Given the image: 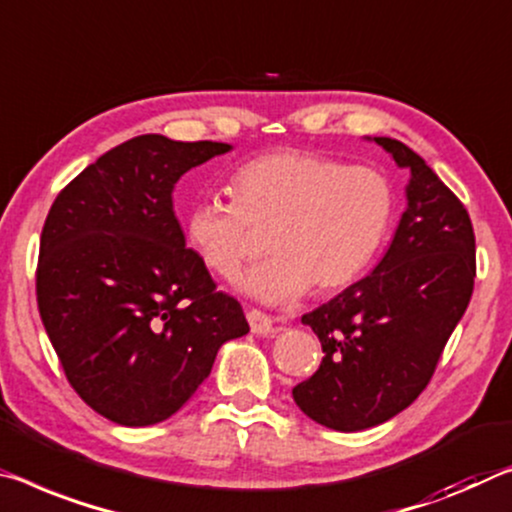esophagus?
<instances>
[{"mask_svg": "<svg viewBox=\"0 0 512 512\" xmlns=\"http://www.w3.org/2000/svg\"><path fill=\"white\" fill-rule=\"evenodd\" d=\"M248 323H250V330L255 332V335H271L275 330L273 328V319L266 312L262 310H248Z\"/></svg>", "mask_w": 512, "mask_h": 512, "instance_id": "esophagus-1", "label": "esophagus"}]
</instances>
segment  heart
I'll return each instance as SVG.
<instances>
[{
	"mask_svg": "<svg viewBox=\"0 0 512 512\" xmlns=\"http://www.w3.org/2000/svg\"><path fill=\"white\" fill-rule=\"evenodd\" d=\"M227 193L232 200L189 209L186 241L209 273L234 280L266 234L271 257L243 280L264 303L353 285L383 248L396 207L394 186L378 168L307 150L248 159L230 175Z\"/></svg>",
	"mask_w": 512,
	"mask_h": 512,
	"instance_id": "b5f03b06",
	"label": "heart"
}]
</instances>
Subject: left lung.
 Segmentation results:
<instances>
[{
    "mask_svg": "<svg viewBox=\"0 0 512 512\" xmlns=\"http://www.w3.org/2000/svg\"><path fill=\"white\" fill-rule=\"evenodd\" d=\"M376 143L410 168L408 209L376 269L303 316L323 360L291 392L307 417L342 433L383 424L424 392L476 278L465 205L408 145Z\"/></svg>",
    "mask_w": 512,
    "mask_h": 512,
    "instance_id": "8db88e82",
    "label": "left lung"
}]
</instances>
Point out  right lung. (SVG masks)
Returning a JSON list of instances; mask_svg holds the SVG:
<instances>
[{
    "mask_svg": "<svg viewBox=\"0 0 512 512\" xmlns=\"http://www.w3.org/2000/svg\"><path fill=\"white\" fill-rule=\"evenodd\" d=\"M230 150L143 134L61 189L40 234L38 312L68 383L97 415L150 426L175 415L227 339L250 330L184 246L175 182Z\"/></svg>",
    "mask_w": 512,
    "mask_h": 512,
    "instance_id": "obj_1",
    "label": "right lung"
}]
</instances>
